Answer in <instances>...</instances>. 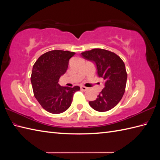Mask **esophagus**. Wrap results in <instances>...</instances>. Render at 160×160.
Segmentation results:
<instances>
[{"label":"esophagus","mask_w":160,"mask_h":160,"mask_svg":"<svg viewBox=\"0 0 160 160\" xmlns=\"http://www.w3.org/2000/svg\"><path fill=\"white\" fill-rule=\"evenodd\" d=\"M80 89H81L82 91H86L87 90V88L84 87V86H81L80 87Z\"/></svg>","instance_id":"34e87169"}]
</instances>
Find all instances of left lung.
<instances>
[{"label": "left lung", "instance_id": "obj_1", "mask_svg": "<svg viewBox=\"0 0 160 160\" xmlns=\"http://www.w3.org/2000/svg\"><path fill=\"white\" fill-rule=\"evenodd\" d=\"M82 57L93 62L99 78L104 80V88L94 101L89 102L98 112L110 110L121 101L125 91L128 74L122 59L112 52L95 48L81 53Z\"/></svg>", "mask_w": 160, "mask_h": 160}]
</instances>
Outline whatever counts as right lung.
<instances>
[{
  "label": "right lung",
  "instance_id": "obj_1",
  "mask_svg": "<svg viewBox=\"0 0 160 160\" xmlns=\"http://www.w3.org/2000/svg\"><path fill=\"white\" fill-rule=\"evenodd\" d=\"M75 52L51 50L42 54L33 65L31 81L35 98L48 112L60 114L68 110L73 95L80 87H61L60 77L68 68L69 60Z\"/></svg>",
  "mask_w": 160,
  "mask_h": 160
}]
</instances>
